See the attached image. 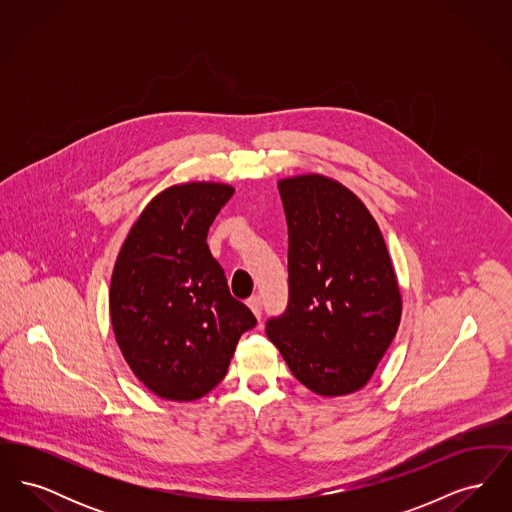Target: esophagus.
Instances as JSON below:
<instances>
[{
	"instance_id": "1",
	"label": "esophagus",
	"mask_w": 512,
	"mask_h": 512,
	"mask_svg": "<svg viewBox=\"0 0 512 512\" xmlns=\"http://www.w3.org/2000/svg\"><path fill=\"white\" fill-rule=\"evenodd\" d=\"M247 305H249V309L253 311V315H255V317L261 318V315H263V301H261V297H259V295L249 297V299H247Z\"/></svg>"
}]
</instances>
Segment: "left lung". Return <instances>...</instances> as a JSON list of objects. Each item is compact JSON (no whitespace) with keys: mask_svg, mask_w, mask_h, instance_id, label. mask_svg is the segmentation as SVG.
<instances>
[{"mask_svg":"<svg viewBox=\"0 0 512 512\" xmlns=\"http://www.w3.org/2000/svg\"><path fill=\"white\" fill-rule=\"evenodd\" d=\"M278 192L288 222V307L268 318V340L318 395L361 390L401 320L382 232L363 201L326 176L286 178Z\"/></svg>","mask_w":512,"mask_h":512,"instance_id":"1","label":"left lung"}]
</instances>
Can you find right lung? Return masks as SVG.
<instances>
[{"mask_svg": "<svg viewBox=\"0 0 512 512\" xmlns=\"http://www.w3.org/2000/svg\"><path fill=\"white\" fill-rule=\"evenodd\" d=\"M232 194L211 182L161 192L117 257L109 292L115 338L138 380L163 399L207 395L226 376L240 336L257 324L207 245Z\"/></svg>", "mask_w": 512, "mask_h": 512, "instance_id": "obj_1", "label": "right lung"}]
</instances>
